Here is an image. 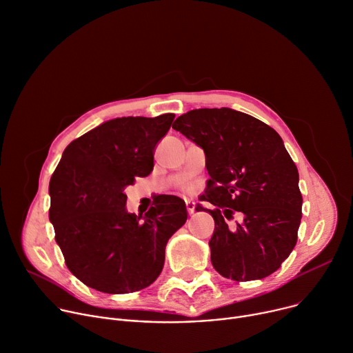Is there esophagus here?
<instances>
[{"instance_id":"obj_1","label":"esophagus","mask_w":353,"mask_h":353,"mask_svg":"<svg viewBox=\"0 0 353 353\" xmlns=\"http://www.w3.org/2000/svg\"><path fill=\"white\" fill-rule=\"evenodd\" d=\"M185 208H187V213L193 214L194 213V208H196L194 201L193 200H185Z\"/></svg>"}]
</instances>
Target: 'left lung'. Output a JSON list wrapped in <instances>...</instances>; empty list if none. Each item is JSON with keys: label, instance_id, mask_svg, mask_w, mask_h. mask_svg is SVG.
<instances>
[{"label": "left lung", "instance_id": "obj_1", "mask_svg": "<svg viewBox=\"0 0 353 353\" xmlns=\"http://www.w3.org/2000/svg\"><path fill=\"white\" fill-rule=\"evenodd\" d=\"M173 129L205 154L210 179L201 200L217 207L208 210L214 219L208 243L214 270L234 281L275 272L296 244L302 217L298 169L283 139L230 108L190 110L177 117ZM237 210L242 221L231 225Z\"/></svg>", "mask_w": 353, "mask_h": 353}]
</instances>
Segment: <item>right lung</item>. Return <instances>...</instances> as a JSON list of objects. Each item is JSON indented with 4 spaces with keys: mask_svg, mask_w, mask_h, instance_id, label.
I'll list each match as a JSON object with an SVG mask.
<instances>
[{
    "mask_svg": "<svg viewBox=\"0 0 353 353\" xmlns=\"http://www.w3.org/2000/svg\"><path fill=\"white\" fill-rule=\"evenodd\" d=\"M173 119L117 117L63 150L50 181V220L66 267L85 285L128 294L160 275L166 244L187 220L185 204L157 196L140 220L126 211L125 190L150 174L154 148Z\"/></svg>",
    "mask_w": 353,
    "mask_h": 353,
    "instance_id": "add662e5",
    "label": "right lung"
}]
</instances>
